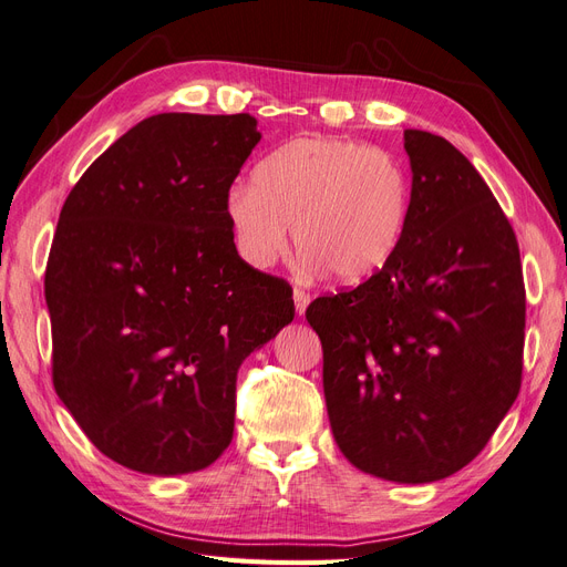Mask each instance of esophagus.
<instances>
[{
	"label": "esophagus",
	"instance_id": "obj_1",
	"mask_svg": "<svg viewBox=\"0 0 567 567\" xmlns=\"http://www.w3.org/2000/svg\"><path fill=\"white\" fill-rule=\"evenodd\" d=\"M293 300H296V312L298 315H305V310H307V305H310V293H307V290H302V288H296L293 290Z\"/></svg>",
	"mask_w": 567,
	"mask_h": 567
}]
</instances>
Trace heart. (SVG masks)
<instances>
[{
    "mask_svg": "<svg viewBox=\"0 0 567 567\" xmlns=\"http://www.w3.org/2000/svg\"><path fill=\"white\" fill-rule=\"evenodd\" d=\"M225 213L238 252L271 267L296 244L310 267L342 284H362L398 255L411 213V182L390 153L333 136H296L236 182Z\"/></svg>",
    "mask_w": 567,
    "mask_h": 567,
    "instance_id": "heart-1",
    "label": "heart"
}]
</instances>
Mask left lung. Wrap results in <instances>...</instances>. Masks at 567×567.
<instances>
[{
  "label": "left lung",
  "mask_w": 567,
  "mask_h": 567,
  "mask_svg": "<svg viewBox=\"0 0 567 567\" xmlns=\"http://www.w3.org/2000/svg\"><path fill=\"white\" fill-rule=\"evenodd\" d=\"M411 213L375 277L317 298L323 398L340 452L392 483L471 463L520 392L525 284L504 210L447 140L404 130Z\"/></svg>",
  "instance_id": "obj_1"
}]
</instances>
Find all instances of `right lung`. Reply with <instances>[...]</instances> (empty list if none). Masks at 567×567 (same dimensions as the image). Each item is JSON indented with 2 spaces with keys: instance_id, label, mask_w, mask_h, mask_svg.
<instances>
[{
  "instance_id": "right-lung-1",
  "label": "right lung",
  "mask_w": 567,
  "mask_h": 567,
  "mask_svg": "<svg viewBox=\"0 0 567 567\" xmlns=\"http://www.w3.org/2000/svg\"><path fill=\"white\" fill-rule=\"evenodd\" d=\"M260 136L248 113L151 115L63 203L44 274L51 375L120 466H210L234 437L238 367L293 321V290L238 257L225 213Z\"/></svg>"
}]
</instances>
